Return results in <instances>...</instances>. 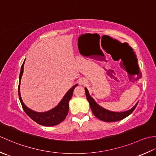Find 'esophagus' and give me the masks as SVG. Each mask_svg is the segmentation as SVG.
<instances>
[{"instance_id": "1", "label": "esophagus", "mask_w": 156, "mask_h": 156, "mask_svg": "<svg viewBox=\"0 0 156 156\" xmlns=\"http://www.w3.org/2000/svg\"><path fill=\"white\" fill-rule=\"evenodd\" d=\"M79 84H80V85H86L87 84V80H86L84 78H82V79H80V81H79Z\"/></svg>"}]
</instances>
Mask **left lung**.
Returning <instances> with one entry per match:
<instances>
[{"mask_svg": "<svg viewBox=\"0 0 156 156\" xmlns=\"http://www.w3.org/2000/svg\"><path fill=\"white\" fill-rule=\"evenodd\" d=\"M85 92L87 100L90 104L92 113L96 117L105 122H115L122 120L132 113V112L135 110V107H137L138 104V102H137L133 108L127 111L113 112L107 110V109L102 108L100 105H98L94 100V98L89 94V92L87 88H85Z\"/></svg>", "mask_w": 156, "mask_h": 156, "instance_id": "obj_1", "label": "left lung"}]
</instances>
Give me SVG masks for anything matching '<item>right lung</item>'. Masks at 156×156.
Here are the masks:
<instances>
[{
    "instance_id": "add662e5",
    "label": "right lung",
    "mask_w": 156,
    "mask_h": 156,
    "mask_svg": "<svg viewBox=\"0 0 156 156\" xmlns=\"http://www.w3.org/2000/svg\"><path fill=\"white\" fill-rule=\"evenodd\" d=\"M24 62L21 66V72L19 74V87H18V92H19V97L20 102H21V105L23 107V110L25 112L29 117L32 120H34L37 123L43 125L47 126V127H50V126L57 125L61 122L64 120L65 118L67 116L69 111V101L70 100L73 92H74V88L77 87L78 84H75L74 87H72L69 90L66 92V94L64 95V97L59 102V104L56 106L55 107L53 108L51 110L46 112H39L31 110V108H28L26 106L24 102H23L21 98V92H20V84H21V77L23 74V67H24Z\"/></svg>"
}]
</instances>
